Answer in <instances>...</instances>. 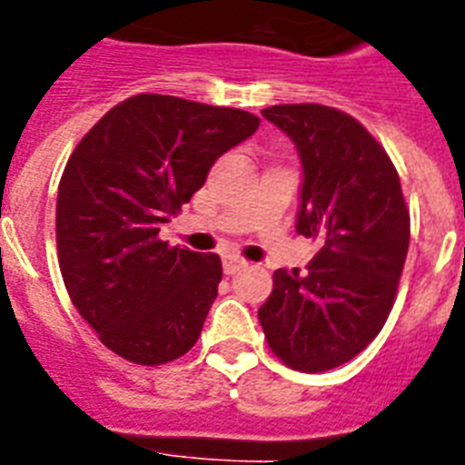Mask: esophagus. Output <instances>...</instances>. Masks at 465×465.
Here are the masks:
<instances>
[{
    "label": "esophagus",
    "mask_w": 465,
    "mask_h": 465,
    "mask_svg": "<svg viewBox=\"0 0 465 465\" xmlns=\"http://www.w3.org/2000/svg\"><path fill=\"white\" fill-rule=\"evenodd\" d=\"M246 268V261H241V258H233V255H229V258H224V275H236L239 270Z\"/></svg>",
    "instance_id": "1"
}]
</instances>
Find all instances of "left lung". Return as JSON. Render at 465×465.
Returning <instances> with one entry per match:
<instances>
[{"instance_id": "8db88e82", "label": "left lung", "mask_w": 465, "mask_h": 465, "mask_svg": "<svg viewBox=\"0 0 465 465\" xmlns=\"http://www.w3.org/2000/svg\"><path fill=\"white\" fill-rule=\"evenodd\" d=\"M302 159L297 233L321 248L306 272L277 270L258 309L272 352L299 371H325L360 354L389 318L411 243L401 178L361 123L328 105H272Z\"/></svg>"}]
</instances>
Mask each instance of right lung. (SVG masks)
I'll return each mask as SVG.
<instances>
[{
  "mask_svg": "<svg viewBox=\"0 0 465 465\" xmlns=\"http://www.w3.org/2000/svg\"><path fill=\"white\" fill-rule=\"evenodd\" d=\"M258 125L239 108L140 94L105 113L69 156L54 217L62 280L123 360L166 364L200 338L222 261L171 248L159 229Z\"/></svg>",
  "mask_w": 465,
  "mask_h": 465,
  "instance_id": "right-lung-1",
  "label": "right lung"
}]
</instances>
